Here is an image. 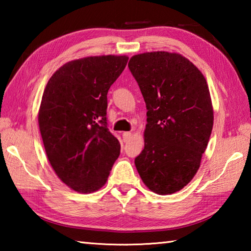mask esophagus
Segmentation results:
<instances>
[{"label": "esophagus", "instance_id": "esophagus-1", "mask_svg": "<svg viewBox=\"0 0 251 251\" xmlns=\"http://www.w3.org/2000/svg\"><path fill=\"white\" fill-rule=\"evenodd\" d=\"M131 137V133L130 131H125V133H123V139H124V142L127 143L130 139Z\"/></svg>", "mask_w": 251, "mask_h": 251}]
</instances>
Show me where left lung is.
I'll use <instances>...</instances> for the list:
<instances>
[{
  "label": "left lung",
  "mask_w": 251,
  "mask_h": 251,
  "mask_svg": "<svg viewBox=\"0 0 251 251\" xmlns=\"http://www.w3.org/2000/svg\"><path fill=\"white\" fill-rule=\"evenodd\" d=\"M128 67L147 107L136 168L151 192H179L196 175L214 125L206 78L188 58L165 50L134 55Z\"/></svg>",
  "instance_id": "8db88e82"
}]
</instances>
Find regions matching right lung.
Returning a JSON list of instances; mask_svg holds the SVG:
<instances>
[{
	"label": "right lung",
	"instance_id": "add662e5",
	"mask_svg": "<svg viewBox=\"0 0 251 251\" xmlns=\"http://www.w3.org/2000/svg\"><path fill=\"white\" fill-rule=\"evenodd\" d=\"M126 55L74 59L55 72L42 96L39 126L55 174L77 193L107 181L121 144L106 121L107 93L124 71Z\"/></svg>",
	"mask_w": 251,
	"mask_h": 251
}]
</instances>
